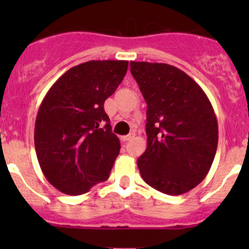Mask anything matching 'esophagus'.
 Returning <instances> with one entry per match:
<instances>
[{
    "mask_svg": "<svg viewBox=\"0 0 249 249\" xmlns=\"http://www.w3.org/2000/svg\"><path fill=\"white\" fill-rule=\"evenodd\" d=\"M135 137V134H130V135H126V136H122V140L123 142H126V141H129V140H131V139H134Z\"/></svg>",
    "mask_w": 249,
    "mask_h": 249,
    "instance_id": "34e87169",
    "label": "esophagus"
}]
</instances>
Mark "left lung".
I'll return each mask as SVG.
<instances>
[{"label":"left lung","instance_id":"left-lung-1","mask_svg":"<svg viewBox=\"0 0 249 249\" xmlns=\"http://www.w3.org/2000/svg\"><path fill=\"white\" fill-rule=\"evenodd\" d=\"M130 67L147 102L141 176L164 194H184L205 179L217 152L212 105L201 87L172 65L131 61Z\"/></svg>","mask_w":249,"mask_h":249}]
</instances>
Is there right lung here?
Wrapping results in <instances>:
<instances>
[{
  "label": "right lung",
  "instance_id": "obj_1",
  "mask_svg": "<svg viewBox=\"0 0 249 249\" xmlns=\"http://www.w3.org/2000/svg\"><path fill=\"white\" fill-rule=\"evenodd\" d=\"M126 60H91L48 90L35 124L37 159L48 182L67 195L107 180L120 150L104 108L127 71Z\"/></svg>",
  "mask_w": 249,
  "mask_h": 249
}]
</instances>
